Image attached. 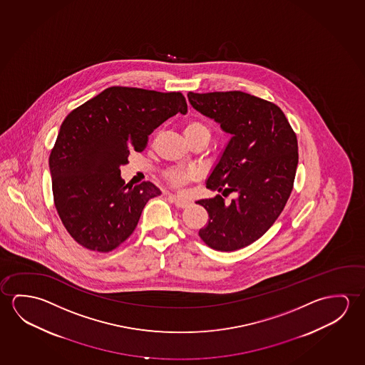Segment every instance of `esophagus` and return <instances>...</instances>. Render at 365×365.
I'll return each mask as SVG.
<instances>
[{
	"mask_svg": "<svg viewBox=\"0 0 365 365\" xmlns=\"http://www.w3.org/2000/svg\"><path fill=\"white\" fill-rule=\"evenodd\" d=\"M170 199H171V202H174L175 205L178 207V208H186L190 202L189 200H186V199H181V197H175V195H170Z\"/></svg>",
	"mask_w": 365,
	"mask_h": 365,
	"instance_id": "obj_1",
	"label": "esophagus"
}]
</instances>
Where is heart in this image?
Here are the masks:
<instances>
[{
	"mask_svg": "<svg viewBox=\"0 0 365 365\" xmlns=\"http://www.w3.org/2000/svg\"><path fill=\"white\" fill-rule=\"evenodd\" d=\"M184 133H185V135H192V134L197 133H209V129L205 127L202 123L192 120V122H189L186 124ZM194 176H195L194 171L182 168H173V170H170L168 173V180L174 186H181L185 181L190 180L191 178H194Z\"/></svg>",
	"mask_w": 365,
	"mask_h": 365,
	"instance_id": "1",
	"label": "heart"
}]
</instances>
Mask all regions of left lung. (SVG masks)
Returning <instances> with one entry per match:
<instances>
[{
    "instance_id": "left-lung-1",
    "label": "left lung",
    "mask_w": 365,
    "mask_h": 365,
    "mask_svg": "<svg viewBox=\"0 0 365 365\" xmlns=\"http://www.w3.org/2000/svg\"><path fill=\"white\" fill-rule=\"evenodd\" d=\"M191 106L230 134L207 187L236 192L200 199L209 220L199 236L212 249L236 251L255 242L283 212L298 165V143L277 105L242 91L187 93Z\"/></svg>"
}]
</instances>
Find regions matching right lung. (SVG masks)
<instances>
[{"mask_svg": "<svg viewBox=\"0 0 365 365\" xmlns=\"http://www.w3.org/2000/svg\"><path fill=\"white\" fill-rule=\"evenodd\" d=\"M178 113H187L182 93L113 86L64 119L49 170L59 218L76 242L109 252L133 233L145 204L161 190L150 181L124 185L120 166Z\"/></svg>", "mask_w": 365, "mask_h": 365, "instance_id": "1", "label": "right lung"}]
</instances>
